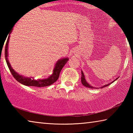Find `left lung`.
<instances>
[{"label": "left lung", "instance_id": "left-lung-1", "mask_svg": "<svg viewBox=\"0 0 133 133\" xmlns=\"http://www.w3.org/2000/svg\"><path fill=\"white\" fill-rule=\"evenodd\" d=\"M118 77L116 78V79L112 81V82L110 83H109V84H107L104 85H103V86H102L101 87H100V89H102V88H103V87H107V86H108V85H109L110 84H111V83H112L113 82H115V81H116V80H117V79H118ZM81 81H82V84H83V85H84L85 87H89V88H90V89H99V87H98V88H96V87H93V86H92V85H91L90 84H89V83L87 82V81L85 80V78L84 75V73H83V71H82V78H81Z\"/></svg>", "mask_w": 133, "mask_h": 133}]
</instances>
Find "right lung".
Masks as SVG:
<instances>
[{"instance_id":"right-lung-1","label":"right lung","mask_w":133,"mask_h":133,"mask_svg":"<svg viewBox=\"0 0 133 133\" xmlns=\"http://www.w3.org/2000/svg\"><path fill=\"white\" fill-rule=\"evenodd\" d=\"M9 38L10 35L8 38L7 42H6L5 46V52H4V53H5L4 54L5 55V59L11 73H12L13 77H14V78L17 82L21 83L22 84L27 85V86L42 87L51 85L57 81V80L58 78V77H59L60 73L62 69L69 60V57L62 58L61 59L58 60L55 64L52 75L49 76L48 78H42V79H41V78H39V79H35V78L32 77H24L23 75H19V73H17L12 68V67L11 66L10 63L8 60V46L9 42Z\"/></svg>"}]
</instances>
